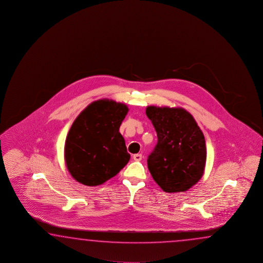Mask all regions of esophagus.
Returning <instances> with one entry per match:
<instances>
[{"instance_id":"esophagus-1","label":"esophagus","mask_w":263,"mask_h":263,"mask_svg":"<svg viewBox=\"0 0 263 263\" xmlns=\"http://www.w3.org/2000/svg\"><path fill=\"white\" fill-rule=\"evenodd\" d=\"M134 161H136V162H139V161H141L142 160V158H143V156H142V154H134Z\"/></svg>"}]
</instances>
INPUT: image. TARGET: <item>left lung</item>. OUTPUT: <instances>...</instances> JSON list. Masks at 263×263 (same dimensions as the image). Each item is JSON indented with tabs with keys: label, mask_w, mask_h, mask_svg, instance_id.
<instances>
[{
	"label": "left lung",
	"mask_w": 263,
	"mask_h": 263,
	"mask_svg": "<svg viewBox=\"0 0 263 263\" xmlns=\"http://www.w3.org/2000/svg\"><path fill=\"white\" fill-rule=\"evenodd\" d=\"M158 142L147 158L153 179L166 193L185 192L201 179L206 164L204 134L182 108L148 106Z\"/></svg>",
	"instance_id": "8db88e82"
}]
</instances>
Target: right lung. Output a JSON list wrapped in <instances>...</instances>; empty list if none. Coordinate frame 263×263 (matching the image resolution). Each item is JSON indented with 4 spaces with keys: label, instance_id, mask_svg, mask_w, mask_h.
<instances>
[{
    "label": "right lung",
    "instance_id": "right-lung-1",
    "mask_svg": "<svg viewBox=\"0 0 263 263\" xmlns=\"http://www.w3.org/2000/svg\"><path fill=\"white\" fill-rule=\"evenodd\" d=\"M129 111L123 103L94 101L73 122L65 144V160L74 179L82 184L98 186L115 177L128 163L119 127Z\"/></svg>",
    "mask_w": 263,
    "mask_h": 263
}]
</instances>
